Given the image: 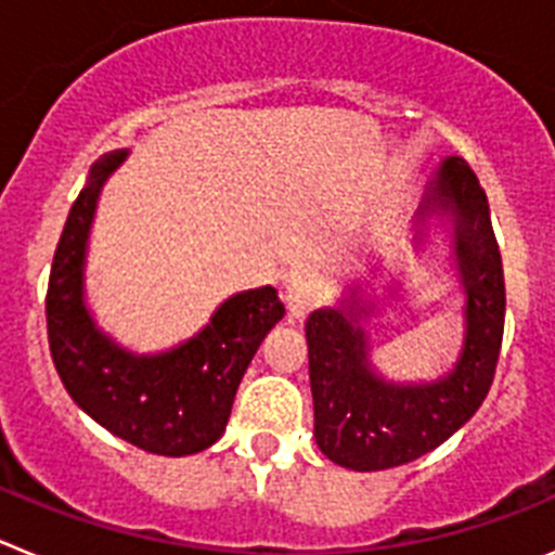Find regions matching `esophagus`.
<instances>
[{"label": "esophagus", "instance_id": "obj_1", "mask_svg": "<svg viewBox=\"0 0 555 555\" xmlns=\"http://www.w3.org/2000/svg\"><path fill=\"white\" fill-rule=\"evenodd\" d=\"M322 300V278L317 272H302L292 281L286 292V308L292 320H302L317 302Z\"/></svg>", "mask_w": 555, "mask_h": 555}]
</instances>
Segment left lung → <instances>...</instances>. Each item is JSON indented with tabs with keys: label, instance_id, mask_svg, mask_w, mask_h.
Here are the masks:
<instances>
[{
	"label": "left lung",
	"instance_id": "left-lung-1",
	"mask_svg": "<svg viewBox=\"0 0 555 555\" xmlns=\"http://www.w3.org/2000/svg\"><path fill=\"white\" fill-rule=\"evenodd\" d=\"M444 233L448 261L464 297V341L455 364L430 380H391L372 364V325L409 300L403 281L380 258L366 263L336 306L306 322L313 439L338 467L377 473L430 453L473 420L494 377L503 341L506 286L487 194L464 158L434 171L411 228L414 253ZM386 273L389 282L379 283ZM378 283L375 284L374 281Z\"/></svg>",
	"mask_w": 555,
	"mask_h": 555
}]
</instances>
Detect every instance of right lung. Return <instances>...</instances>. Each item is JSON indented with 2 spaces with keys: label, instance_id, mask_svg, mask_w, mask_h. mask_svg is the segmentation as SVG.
Segmentation results:
<instances>
[{
  "label": "right lung",
  "instance_id": "1",
  "mask_svg": "<svg viewBox=\"0 0 555 555\" xmlns=\"http://www.w3.org/2000/svg\"><path fill=\"white\" fill-rule=\"evenodd\" d=\"M127 155L105 152L68 210L49 274V350L68 397L94 423L146 453L178 459L222 439L235 389L286 308L272 286L238 292L203 331L160 352H135L102 331L86 300L88 242L102 189Z\"/></svg>",
  "mask_w": 555,
  "mask_h": 555
}]
</instances>
